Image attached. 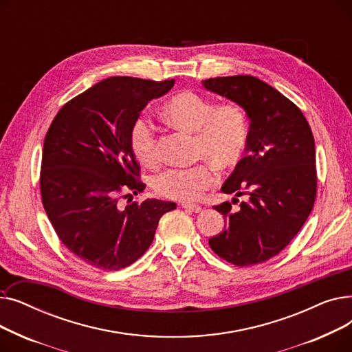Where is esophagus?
Here are the masks:
<instances>
[{
	"mask_svg": "<svg viewBox=\"0 0 352 352\" xmlns=\"http://www.w3.org/2000/svg\"><path fill=\"white\" fill-rule=\"evenodd\" d=\"M182 208H186V210H188V211H191V212H199L202 208H201V206H197V204H188V202H182Z\"/></svg>",
	"mask_w": 352,
	"mask_h": 352,
	"instance_id": "1",
	"label": "esophagus"
}]
</instances>
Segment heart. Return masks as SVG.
<instances>
[{
  "instance_id": "b5f03b06",
  "label": "heart",
  "mask_w": 352,
  "mask_h": 352,
  "mask_svg": "<svg viewBox=\"0 0 352 352\" xmlns=\"http://www.w3.org/2000/svg\"><path fill=\"white\" fill-rule=\"evenodd\" d=\"M164 121L178 131L194 134V158L204 160L190 168H170L153 179L154 190L166 198L195 201L217 182L214 166L232 171L247 153L251 128L245 109L236 102L217 104L212 98L186 89L161 107ZM129 148L138 162L155 166L161 161L155 128L137 118L129 128Z\"/></svg>"
}]
</instances>
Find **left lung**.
<instances>
[{
    "instance_id": "8db88e82",
    "label": "left lung",
    "mask_w": 352,
    "mask_h": 352,
    "mask_svg": "<svg viewBox=\"0 0 352 352\" xmlns=\"http://www.w3.org/2000/svg\"><path fill=\"white\" fill-rule=\"evenodd\" d=\"M208 91L241 105L250 120L247 157L221 191L248 195L238 210L228 201L214 208L224 231L210 238L223 260L248 267L280 254L298 234L317 195L316 142L301 109L280 91L251 76L202 81Z\"/></svg>"
}]
</instances>
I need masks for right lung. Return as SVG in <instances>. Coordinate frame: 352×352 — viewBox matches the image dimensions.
<instances>
[{"mask_svg": "<svg viewBox=\"0 0 352 352\" xmlns=\"http://www.w3.org/2000/svg\"><path fill=\"white\" fill-rule=\"evenodd\" d=\"M174 80L111 77L68 101L52 120L43 148L44 210L61 243L85 264L117 271L151 245L160 218L175 202L120 199L142 192L129 128ZM133 199V198H131Z\"/></svg>", "mask_w": 352, "mask_h": 352, "instance_id": "add662e5", "label": "right lung"}]
</instances>
